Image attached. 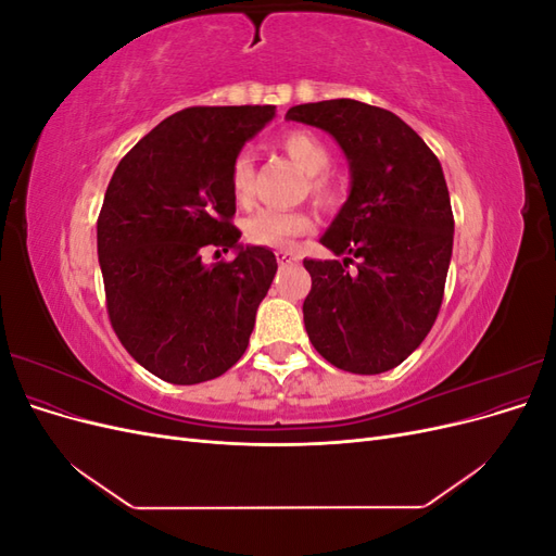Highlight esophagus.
Listing matches in <instances>:
<instances>
[{"instance_id": "1", "label": "esophagus", "mask_w": 556, "mask_h": 556, "mask_svg": "<svg viewBox=\"0 0 556 556\" xmlns=\"http://www.w3.org/2000/svg\"><path fill=\"white\" fill-rule=\"evenodd\" d=\"M276 260H278L280 266H288V264H294L299 257L294 255V252H290V250H278L276 252Z\"/></svg>"}]
</instances>
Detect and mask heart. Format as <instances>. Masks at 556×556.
I'll return each mask as SVG.
<instances>
[{
	"mask_svg": "<svg viewBox=\"0 0 556 556\" xmlns=\"http://www.w3.org/2000/svg\"><path fill=\"white\" fill-rule=\"evenodd\" d=\"M280 148L311 176L313 197L323 204H331L339 192H336V182L325 174L331 162L327 143L311 131L294 129L280 139ZM231 192L239 204H248L252 194V157L248 153H241L231 164ZM311 229L313 217L306 213L260 208L245 220V239L252 245L290 248L294 239L304 237Z\"/></svg>",
	"mask_w": 556,
	"mask_h": 556,
	"instance_id": "heart-1",
	"label": "heart"
}]
</instances>
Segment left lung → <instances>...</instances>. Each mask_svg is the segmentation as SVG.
<instances>
[{"mask_svg":"<svg viewBox=\"0 0 556 556\" xmlns=\"http://www.w3.org/2000/svg\"><path fill=\"white\" fill-rule=\"evenodd\" d=\"M285 117L329 131L350 164L348 201L319 239L345 257L304 260L308 339L343 371H390L443 304L454 217L441 162L399 115L355 99L299 104Z\"/></svg>","mask_w":556,"mask_h":556,"instance_id":"left-lung-1","label":"left lung"}]
</instances>
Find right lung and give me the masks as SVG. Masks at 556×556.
I'll use <instances>...</instances> for the list:
<instances>
[{
    "label": "right lung",
    "mask_w": 556,
    "mask_h": 556,
    "mask_svg": "<svg viewBox=\"0 0 556 556\" xmlns=\"http://www.w3.org/2000/svg\"><path fill=\"white\" fill-rule=\"evenodd\" d=\"M276 106H190L117 164L97 220L113 331L150 374L206 382L237 364L276 276V255L241 245L231 164ZM237 249L208 267L200 252Z\"/></svg>",
    "instance_id": "add662e5"
}]
</instances>
